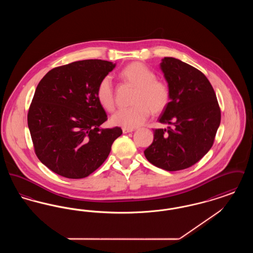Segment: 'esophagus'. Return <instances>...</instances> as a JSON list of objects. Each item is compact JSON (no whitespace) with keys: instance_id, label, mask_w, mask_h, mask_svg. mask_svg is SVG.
<instances>
[{"instance_id":"34e87169","label":"esophagus","mask_w":253,"mask_h":253,"mask_svg":"<svg viewBox=\"0 0 253 253\" xmlns=\"http://www.w3.org/2000/svg\"><path fill=\"white\" fill-rule=\"evenodd\" d=\"M134 130L133 129H128V128H122V132L123 133H127V132H133Z\"/></svg>"}]
</instances>
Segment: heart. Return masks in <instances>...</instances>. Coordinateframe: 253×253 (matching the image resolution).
Wrapping results in <instances>:
<instances>
[{"instance_id": "1", "label": "heart", "mask_w": 253, "mask_h": 253, "mask_svg": "<svg viewBox=\"0 0 253 253\" xmlns=\"http://www.w3.org/2000/svg\"><path fill=\"white\" fill-rule=\"evenodd\" d=\"M121 79L135 87L132 98V107L119 110L111 118L114 125L133 129L142 125L150 116L160 114L167 108L170 98L168 85L157 80V75L142 62H132L120 73ZM96 98L99 104L108 112L116 107L115 90L110 76L104 77L96 87Z\"/></svg>"}]
</instances>
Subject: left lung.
Listing matches in <instances>:
<instances>
[{"label": "left lung", "mask_w": 253, "mask_h": 253, "mask_svg": "<svg viewBox=\"0 0 253 253\" xmlns=\"http://www.w3.org/2000/svg\"><path fill=\"white\" fill-rule=\"evenodd\" d=\"M160 68L170 100L158 121L171 127L154 130V141L144 155L158 168L180 170L194 165L210 151L221 111L215 92L201 71L170 57L162 60Z\"/></svg>", "instance_id": "1"}]
</instances>
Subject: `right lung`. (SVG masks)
Instances as JSON below:
<instances>
[{"label":"right lung","mask_w":253,"mask_h":253,"mask_svg":"<svg viewBox=\"0 0 253 253\" xmlns=\"http://www.w3.org/2000/svg\"><path fill=\"white\" fill-rule=\"evenodd\" d=\"M116 64L74 61L50 70L39 83L27 123L40 161L66 178H84L106 160L120 127L102 129L107 115L96 98L99 82Z\"/></svg>","instance_id":"obj_1"}]
</instances>
